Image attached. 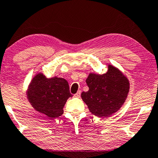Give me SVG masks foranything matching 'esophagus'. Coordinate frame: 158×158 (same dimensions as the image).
Returning a JSON list of instances; mask_svg holds the SVG:
<instances>
[{
    "label": "esophagus",
    "mask_w": 158,
    "mask_h": 158,
    "mask_svg": "<svg viewBox=\"0 0 158 158\" xmlns=\"http://www.w3.org/2000/svg\"><path fill=\"white\" fill-rule=\"evenodd\" d=\"M80 95H81V91H78V92L74 95V97H77V98H79V97H80Z\"/></svg>",
    "instance_id": "1"
}]
</instances>
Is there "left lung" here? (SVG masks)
I'll return each instance as SVG.
<instances>
[{
    "mask_svg": "<svg viewBox=\"0 0 158 158\" xmlns=\"http://www.w3.org/2000/svg\"><path fill=\"white\" fill-rule=\"evenodd\" d=\"M88 92L81 97L93 114L110 117L117 112L125 102L130 91V81L116 66L109 64L106 74L89 73L86 79Z\"/></svg>",
    "mask_w": 158,
    "mask_h": 158,
    "instance_id": "obj_1",
    "label": "left lung"
}]
</instances>
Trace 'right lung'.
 <instances>
[{
  "mask_svg": "<svg viewBox=\"0 0 158 158\" xmlns=\"http://www.w3.org/2000/svg\"><path fill=\"white\" fill-rule=\"evenodd\" d=\"M72 96L65 79L47 78L41 72L33 77L26 90V97L33 108L51 119L63 114L64 106Z\"/></svg>",
  "mask_w": 158,
  "mask_h": 158,
  "instance_id": "right-lung-1",
  "label": "right lung"
}]
</instances>
